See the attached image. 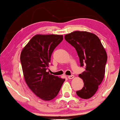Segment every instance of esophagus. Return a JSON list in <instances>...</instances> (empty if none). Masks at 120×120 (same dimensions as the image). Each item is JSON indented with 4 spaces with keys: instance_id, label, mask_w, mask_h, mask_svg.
Listing matches in <instances>:
<instances>
[{
    "instance_id": "34e87169",
    "label": "esophagus",
    "mask_w": 120,
    "mask_h": 120,
    "mask_svg": "<svg viewBox=\"0 0 120 120\" xmlns=\"http://www.w3.org/2000/svg\"><path fill=\"white\" fill-rule=\"evenodd\" d=\"M74 78V76L73 75H69V76H68V78L69 79H73V78Z\"/></svg>"
}]
</instances>
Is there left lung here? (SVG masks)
Masks as SVG:
<instances>
[{
  "instance_id": "left-lung-1",
  "label": "left lung",
  "mask_w": 120,
  "mask_h": 120,
  "mask_svg": "<svg viewBox=\"0 0 120 120\" xmlns=\"http://www.w3.org/2000/svg\"><path fill=\"white\" fill-rule=\"evenodd\" d=\"M65 39L76 49L81 67L86 70L79 77L83 79V88L76 92L81 98L89 99L94 95L105 75L107 55L95 34L84 31H75L66 34Z\"/></svg>"
}]
</instances>
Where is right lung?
Returning a JSON list of instances; mask_svg holds the SVG:
<instances>
[{"mask_svg":"<svg viewBox=\"0 0 120 120\" xmlns=\"http://www.w3.org/2000/svg\"><path fill=\"white\" fill-rule=\"evenodd\" d=\"M63 39V35L37 34L21 53L25 81L30 90L45 101L54 99L65 80L46 71L52 52Z\"/></svg>","mask_w":120,"mask_h":120,"instance_id":"add662e5","label":"right lung"}]
</instances>
